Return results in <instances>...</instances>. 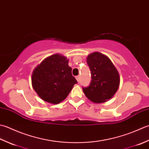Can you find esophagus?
<instances>
[{
  "label": "esophagus",
  "instance_id": "obj_1",
  "mask_svg": "<svg viewBox=\"0 0 149 149\" xmlns=\"http://www.w3.org/2000/svg\"><path fill=\"white\" fill-rule=\"evenodd\" d=\"M76 79H77V80L78 81H79V80H80V76H77V77H76Z\"/></svg>",
  "mask_w": 149,
  "mask_h": 149
}]
</instances>
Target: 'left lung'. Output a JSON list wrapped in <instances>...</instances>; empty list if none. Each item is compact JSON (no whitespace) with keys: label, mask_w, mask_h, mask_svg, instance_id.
Returning <instances> with one entry per match:
<instances>
[{"label":"left lung","mask_w":149,"mask_h":149,"mask_svg":"<svg viewBox=\"0 0 149 149\" xmlns=\"http://www.w3.org/2000/svg\"><path fill=\"white\" fill-rule=\"evenodd\" d=\"M87 63L91 72V81L82 87L87 98L95 103L111 99L118 89L120 76L111 60L104 54L95 52L87 56Z\"/></svg>","instance_id":"1"}]
</instances>
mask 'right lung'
<instances>
[{
	"instance_id": "add662e5",
	"label": "right lung",
	"mask_w": 149,
	"mask_h": 149,
	"mask_svg": "<svg viewBox=\"0 0 149 149\" xmlns=\"http://www.w3.org/2000/svg\"><path fill=\"white\" fill-rule=\"evenodd\" d=\"M65 56L55 54L36 67L32 74V86L44 101L57 104L64 100L77 81Z\"/></svg>"
}]
</instances>
